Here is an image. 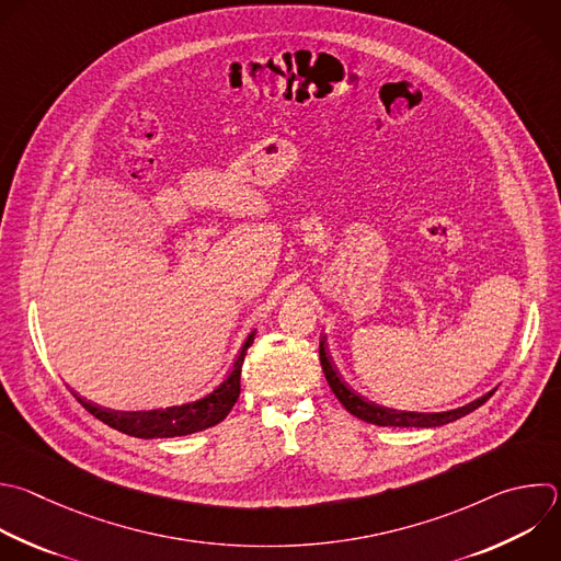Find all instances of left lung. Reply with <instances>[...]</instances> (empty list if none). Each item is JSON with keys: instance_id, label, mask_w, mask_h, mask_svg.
Listing matches in <instances>:
<instances>
[{"instance_id": "obj_1", "label": "left lung", "mask_w": 561, "mask_h": 561, "mask_svg": "<svg viewBox=\"0 0 561 561\" xmlns=\"http://www.w3.org/2000/svg\"><path fill=\"white\" fill-rule=\"evenodd\" d=\"M319 358H321V367L325 381L330 386V390L334 392V397L339 399V403L356 419L379 425V427H440L447 423H454L462 416H467L469 412L478 410L482 403H486L495 390H491L489 394L471 401L469 405H462L458 410H449V412H434V414H421V412H403V410H392V408H383L379 403H371L365 397L356 394L336 371V367L332 365V358L325 350V336H321L319 343Z\"/></svg>"}]
</instances>
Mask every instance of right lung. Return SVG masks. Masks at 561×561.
<instances>
[{
  "label": "right lung",
  "instance_id": "add662e5",
  "mask_svg": "<svg viewBox=\"0 0 561 561\" xmlns=\"http://www.w3.org/2000/svg\"><path fill=\"white\" fill-rule=\"evenodd\" d=\"M255 339V330L249 334L244 341L233 369L229 371V377L209 394H205L198 401L192 403H182L164 410H149V412H114L99 408L81 397L79 403L99 421L110 425L116 432H123L134 438H173V436H186V434H196L207 427L218 425L220 421L227 419L231 408L236 405L240 397V375H242V363L247 356V350L251 347Z\"/></svg>",
  "mask_w": 561,
  "mask_h": 561
}]
</instances>
